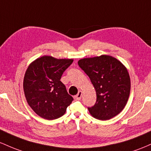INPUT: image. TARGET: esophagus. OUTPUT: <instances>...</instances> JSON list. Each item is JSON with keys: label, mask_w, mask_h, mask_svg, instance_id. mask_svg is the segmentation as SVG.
I'll return each mask as SVG.
<instances>
[{"label": "esophagus", "mask_w": 151, "mask_h": 151, "mask_svg": "<svg viewBox=\"0 0 151 151\" xmlns=\"http://www.w3.org/2000/svg\"><path fill=\"white\" fill-rule=\"evenodd\" d=\"M81 97H82V91H79L78 93V94L75 96V98L76 100H77V101H79V100H81Z\"/></svg>", "instance_id": "34e87169"}]
</instances>
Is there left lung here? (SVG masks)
Wrapping results in <instances>:
<instances>
[{
	"label": "left lung",
	"instance_id": "left-lung-1",
	"mask_svg": "<svg viewBox=\"0 0 151 151\" xmlns=\"http://www.w3.org/2000/svg\"><path fill=\"white\" fill-rule=\"evenodd\" d=\"M96 90V102L88 108L95 118L106 121L123 111L129 98L130 79L125 65L111 55H102L78 60Z\"/></svg>",
	"mask_w": 151,
	"mask_h": 151
}]
</instances>
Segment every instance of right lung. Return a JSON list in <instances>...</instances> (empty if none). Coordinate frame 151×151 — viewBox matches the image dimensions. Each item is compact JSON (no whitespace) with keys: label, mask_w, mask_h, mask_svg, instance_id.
Listing matches in <instances>:
<instances>
[{"label":"right lung","mask_w":151,"mask_h":151,"mask_svg":"<svg viewBox=\"0 0 151 151\" xmlns=\"http://www.w3.org/2000/svg\"><path fill=\"white\" fill-rule=\"evenodd\" d=\"M73 61L44 55L32 62L25 71L23 91L26 101L44 119L54 120L63 116L73 101L60 81Z\"/></svg>","instance_id":"obj_1"}]
</instances>
